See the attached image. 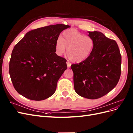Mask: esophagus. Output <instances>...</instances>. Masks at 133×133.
<instances>
[{
  "instance_id": "esophagus-1",
  "label": "esophagus",
  "mask_w": 133,
  "mask_h": 133,
  "mask_svg": "<svg viewBox=\"0 0 133 133\" xmlns=\"http://www.w3.org/2000/svg\"><path fill=\"white\" fill-rule=\"evenodd\" d=\"M66 64H67V66L68 68H70V66H71V63L69 62H66Z\"/></svg>"
}]
</instances>
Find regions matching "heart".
Returning <instances> with one entry per match:
<instances>
[{
  "label": "heart",
  "mask_w": 133,
  "mask_h": 133,
  "mask_svg": "<svg viewBox=\"0 0 133 133\" xmlns=\"http://www.w3.org/2000/svg\"><path fill=\"white\" fill-rule=\"evenodd\" d=\"M94 43L90 37L79 33L75 29L64 31L61 38H58L55 43L56 50L61 55L66 50V55L73 62H81L90 55Z\"/></svg>",
  "instance_id": "b5f03b06"
}]
</instances>
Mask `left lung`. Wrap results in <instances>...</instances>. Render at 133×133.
Returning <instances> with one entry per match:
<instances>
[{"instance_id": "8db88e82", "label": "left lung", "mask_w": 133, "mask_h": 133, "mask_svg": "<svg viewBox=\"0 0 133 133\" xmlns=\"http://www.w3.org/2000/svg\"><path fill=\"white\" fill-rule=\"evenodd\" d=\"M94 46L84 61L71 65L75 92L84 98L96 99L117 85L121 74L122 56L117 43L99 31H89Z\"/></svg>"}]
</instances>
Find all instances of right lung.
Listing matches in <instances>:
<instances>
[{"label": "right lung", "instance_id": "obj_1", "mask_svg": "<svg viewBox=\"0 0 133 133\" xmlns=\"http://www.w3.org/2000/svg\"><path fill=\"white\" fill-rule=\"evenodd\" d=\"M69 26L58 24L32 30L14 47L9 74L15 89L30 100L40 101L53 95L67 69L66 60L55 53L61 32Z\"/></svg>", "mask_w": 133, "mask_h": 133}]
</instances>
